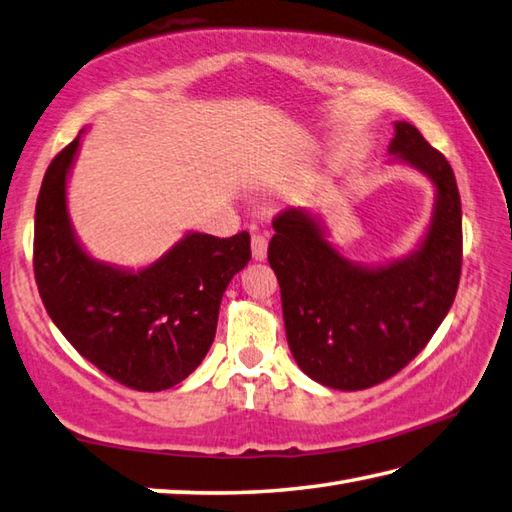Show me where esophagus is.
<instances>
[{
  "mask_svg": "<svg viewBox=\"0 0 512 512\" xmlns=\"http://www.w3.org/2000/svg\"><path fill=\"white\" fill-rule=\"evenodd\" d=\"M250 248H253V257L257 259V262H262V259H266V253H268V239H266V235L253 233V239H250Z\"/></svg>",
  "mask_w": 512,
  "mask_h": 512,
  "instance_id": "1",
  "label": "esophagus"
}]
</instances>
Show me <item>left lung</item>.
I'll return each mask as SVG.
<instances>
[{
    "label": "left lung",
    "mask_w": 512,
    "mask_h": 512,
    "mask_svg": "<svg viewBox=\"0 0 512 512\" xmlns=\"http://www.w3.org/2000/svg\"><path fill=\"white\" fill-rule=\"evenodd\" d=\"M390 155L422 170L437 204L422 248L382 268L350 264L306 210L273 219L268 262L282 290L290 353L328 388L386 382L422 353L455 302L462 275V202L448 159L408 122L395 124Z\"/></svg>",
    "instance_id": "obj_1"
}]
</instances>
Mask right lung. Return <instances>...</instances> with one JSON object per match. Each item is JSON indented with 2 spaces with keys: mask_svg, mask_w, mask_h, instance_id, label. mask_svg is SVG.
<instances>
[{
  "mask_svg": "<svg viewBox=\"0 0 512 512\" xmlns=\"http://www.w3.org/2000/svg\"><path fill=\"white\" fill-rule=\"evenodd\" d=\"M75 137L50 162L35 206L33 268L39 297L79 355L117 384L166 390L202 364L215 339L219 304L250 259V235L190 233L137 273L90 259L66 213Z\"/></svg>",
  "mask_w": 512,
  "mask_h": 512,
  "instance_id": "right-lung-1",
  "label": "right lung"
}]
</instances>
